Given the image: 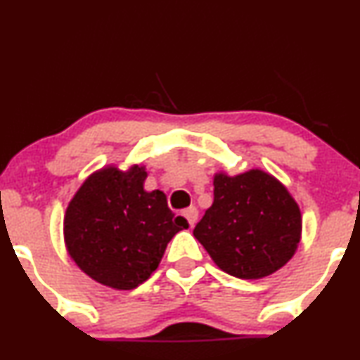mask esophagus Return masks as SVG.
<instances>
[{
    "label": "esophagus",
    "mask_w": 360,
    "mask_h": 360,
    "mask_svg": "<svg viewBox=\"0 0 360 360\" xmlns=\"http://www.w3.org/2000/svg\"><path fill=\"white\" fill-rule=\"evenodd\" d=\"M183 216L186 219H188V223H189V226H194V224H196V221H198V216H199V213H198V207H194V206H191V207H188V210H184L183 211Z\"/></svg>",
    "instance_id": "34e87169"
}]
</instances>
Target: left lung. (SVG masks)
I'll return each instance as SVG.
<instances>
[{
  "label": "left lung",
  "mask_w": 360,
  "mask_h": 360,
  "mask_svg": "<svg viewBox=\"0 0 360 360\" xmlns=\"http://www.w3.org/2000/svg\"><path fill=\"white\" fill-rule=\"evenodd\" d=\"M193 233L223 271L236 278H263L293 257L302 216L275 177L253 169L214 177L213 206Z\"/></svg>",
  "instance_id": "left-lung-1"
}]
</instances>
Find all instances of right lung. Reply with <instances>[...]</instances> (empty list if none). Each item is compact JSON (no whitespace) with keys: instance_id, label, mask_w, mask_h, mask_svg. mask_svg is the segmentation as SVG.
<instances>
[{"instance_id":"obj_1","label":"right lung","mask_w":360,"mask_h":360,"mask_svg":"<svg viewBox=\"0 0 360 360\" xmlns=\"http://www.w3.org/2000/svg\"><path fill=\"white\" fill-rule=\"evenodd\" d=\"M146 176L142 167L103 169L85 181L65 214L68 253L107 287L144 283L172 236L189 228L188 219L169 210L166 194L146 191Z\"/></svg>"}]
</instances>
